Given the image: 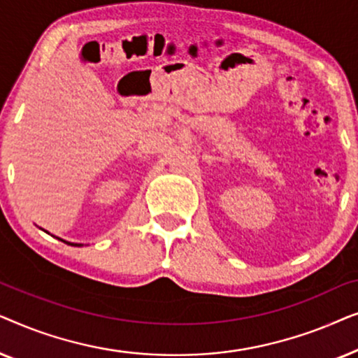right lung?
I'll list each match as a JSON object with an SVG mask.
<instances>
[{
	"instance_id": "1",
	"label": "right lung",
	"mask_w": 358,
	"mask_h": 358,
	"mask_svg": "<svg viewBox=\"0 0 358 358\" xmlns=\"http://www.w3.org/2000/svg\"><path fill=\"white\" fill-rule=\"evenodd\" d=\"M45 233H48V231H45ZM48 234H50V233H48ZM57 239H60V241L70 244V246H83V244H80V243H70V241H65V239H62V238H57Z\"/></svg>"
}]
</instances>
